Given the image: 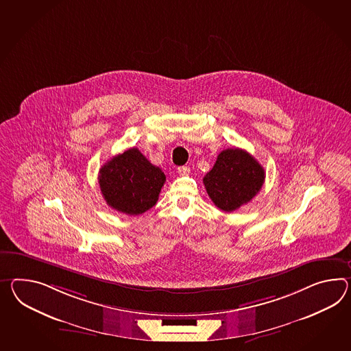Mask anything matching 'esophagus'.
Wrapping results in <instances>:
<instances>
[{
	"label": "esophagus",
	"mask_w": 351,
	"mask_h": 351,
	"mask_svg": "<svg viewBox=\"0 0 351 351\" xmlns=\"http://www.w3.org/2000/svg\"><path fill=\"white\" fill-rule=\"evenodd\" d=\"M178 172H179L180 176H186L190 173V169L188 166H180V167H178Z\"/></svg>",
	"instance_id": "esophagus-1"
}]
</instances>
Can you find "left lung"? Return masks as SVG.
<instances>
[{"label":"left lung","instance_id":"8db88e82","mask_svg":"<svg viewBox=\"0 0 351 351\" xmlns=\"http://www.w3.org/2000/svg\"><path fill=\"white\" fill-rule=\"evenodd\" d=\"M264 181V167L239 148H228L218 154L213 169L203 179L212 202L228 213L252 200Z\"/></svg>","mask_w":351,"mask_h":351}]
</instances>
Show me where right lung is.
<instances>
[{
    "label": "right lung",
    "instance_id": "obj_1",
    "mask_svg": "<svg viewBox=\"0 0 351 351\" xmlns=\"http://www.w3.org/2000/svg\"><path fill=\"white\" fill-rule=\"evenodd\" d=\"M165 181L162 170L149 162L138 148L114 156L99 171V185L106 204L128 215L152 208Z\"/></svg>",
    "mask_w": 351,
    "mask_h": 351
}]
</instances>
